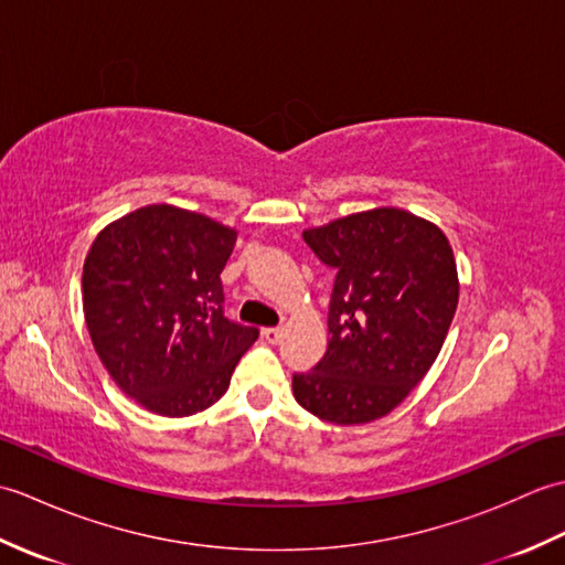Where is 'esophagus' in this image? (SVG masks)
I'll return each mask as SVG.
<instances>
[{
    "label": "esophagus",
    "mask_w": 565,
    "mask_h": 565,
    "mask_svg": "<svg viewBox=\"0 0 565 565\" xmlns=\"http://www.w3.org/2000/svg\"><path fill=\"white\" fill-rule=\"evenodd\" d=\"M262 338L267 340L269 344H279L281 338H284V330L281 328H264L262 330Z\"/></svg>",
    "instance_id": "1"
}]
</instances>
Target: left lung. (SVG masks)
<instances>
[{
    "instance_id": "left-lung-1",
    "label": "left lung",
    "mask_w": 565,
    "mask_h": 565,
    "mask_svg": "<svg viewBox=\"0 0 565 565\" xmlns=\"http://www.w3.org/2000/svg\"><path fill=\"white\" fill-rule=\"evenodd\" d=\"M334 276L328 352L294 395L334 425H364L401 405L441 350L459 303L447 235L403 209L344 215L303 231Z\"/></svg>"
}]
</instances>
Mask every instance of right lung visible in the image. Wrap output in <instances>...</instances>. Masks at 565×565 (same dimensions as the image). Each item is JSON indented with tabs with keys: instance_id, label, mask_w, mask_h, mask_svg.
<instances>
[{
	"instance_id": "obj_1",
	"label": "right lung",
	"mask_w": 565,
	"mask_h": 565,
	"mask_svg": "<svg viewBox=\"0 0 565 565\" xmlns=\"http://www.w3.org/2000/svg\"><path fill=\"white\" fill-rule=\"evenodd\" d=\"M235 239L209 215L152 203L106 225L87 252L82 306L94 350L154 415L206 411L259 338L223 313L221 271Z\"/></svg>"
}]
</instances>
